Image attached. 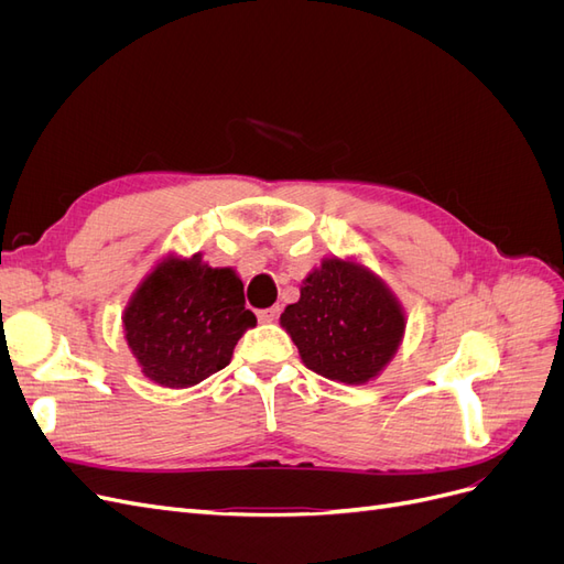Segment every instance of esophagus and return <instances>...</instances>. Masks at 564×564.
<instances>
[{
	"label": "esophagus",
	"instance_id": "1",
	"mask_svg": "<svg viewBox=\"0 0 564 564\" xmlns=\"http://www.w3.org/2000/svg\"><path fill=\"white\" fill-rule=\"evenodd\" d=\"M280 315V308L275 305V308H263V311H256V317H259V322L268 324V322H275Z\"/></svg>",
	"mask_w": 564,
	"mask_h": 564
}]
</instances>
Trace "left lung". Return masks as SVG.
Segmentation results:
<instances>
[{
    "instance_id": "1",
    "label": "left lung",
    "mask_w": 564,
    "mask_h": 564,
    "mask_svg": "<svg viewBox=\"0 0 564 564\" xmlns=\"http://www.w3.org/2000/svg\"><path fill=\"white\" fill-rule=\"evenodd\" d=\"M282 327L303 365L324 379L360 386L379 377L404 334V313L386 282L355 261L324 259L286 305Z\"/></svg>"
}]
</instances>
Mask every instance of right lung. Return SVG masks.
<instances>
[{
    "label": "right lung",
    "instance_id": "1",
    "mask_svg": "<svg viewBox=\"0 0 564 564\" xmlns=\"http://www.w3.org/2000/svg\"><path fill=\"white\" fill-rule=\"evenodd\" d=\"M127 344L150 381L191 388L230 365L256 315L245 308V284L230 268L166 256L131 296Z\"/></svg>",
    "mask_w": 564,
    "mask_h": 564
}]
</instances>
